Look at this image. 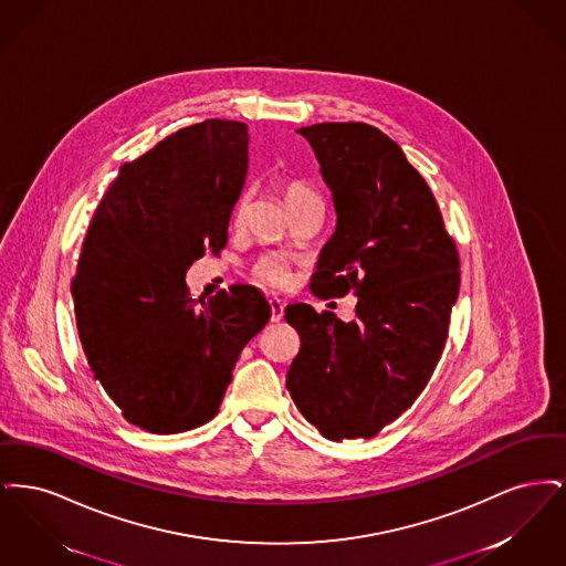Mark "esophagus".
<instances>
[{
	"instance_id": "34e87169",
	"label": "esophagus",
	"mask_w": 566,
	"mask_h": 566,
	"mask_svg": "<svg viewBox=\"0 0 566 566\" xmlns=\"http://www.w3.org/2000/svg\"><path fill=\"white\" fill-rule=\"evenodd\" d=\"M271 323H280L284 316V301L280 296H270Z\"/></svg>"
}]
</instances>
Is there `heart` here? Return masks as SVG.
Returning a JSON list of instances; mask_svg holds the SVG:
<instances>
[{"mask_svg":"<svg viewBox=\"0 0 566 566\" xmlns=\"http://www.w3.org/2000/svg\"><path fill=\"white\" fill-rule=\"evenodd\" d=\"M282 197H284V203H286V210L291 206H295L298 201L307 199V197H314V190L307 189L305 185H298V182H289L284 189H282ZM243 203L240 206V212H242ZM254 271L261 280L270 282L273 286H282L289 282L291 273H289V263L286 259L277 256V254H265L259 259V263L254 265Z\"/></svg>","mask_w":566,"mask_h":566,"instance_id":"b5f03b06","label":"heart"}]
</instances>
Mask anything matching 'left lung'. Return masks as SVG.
Segmentation results:
<instances>
[{"mask_svg": "<svg viewBox=\"0 0 566 566\" xmlns=\"http://www.w3.org/2000/svg\"><path fill=\"white\" fill-rule=\"evenodd\" d=\"M303 135L333 195L337 227L310 289L356 295V318L284 310L301 337L286 388L326 439H369L431 379L448 339L460 271L424 178L388 135L365 123H321Z\"/></svg>", "mask_w": 566, "mask_h": 566, "instance_id": "obj_1", "label": "left lung"}]
</instances>
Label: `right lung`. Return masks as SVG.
Listing matches in <instances>:
<instances>
[{"instance_id":"add662e5","label":"right lung","mask_w":566,"mask_h":566,"mask_svg":"<svg viewBox=\"0 0 566 566\" xmlns=\"http://www.w3.org/2000/svg\"><path fill=\"white\" fill-rule=\"evenodd\" d=\"M248 127L210 118L120 167L72 282L82 348L125 420L169 434L210 422L243 346L270 323L259 289L192 298L187 271L227 243Z\"/></svg>"}]
</instances>
